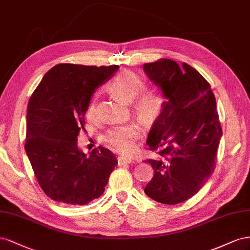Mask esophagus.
I'll use <instances>...</instances> for the list:
<instances>
[{
  "label": "esophagus",
  "mask_w": 250,
  "mask_h": 250,
  "mask_svg": "<svg viewBox=\"0 0 250 250\" xmlns=\"http://www.w3.org/2000/svg\"><path fill=\"white\" fill-rule=\"evenodd\" d=\"M131 162H133V159L129 158V157H124V156L118 157L119 165H125V163H131Z\"/></svg>",
  "instance_id": "esophagus-1"
}]
</instances>
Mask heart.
Wrapping results in <instances>:
<instances>
[{
  "label": "heart",
  "instance_id": "1",
  "mask_svg": "<svg viewBox=\"0 0 250 250\" xmlns=\"http://www.w3.org/2000/svg\"><path fill=\"white\" fill-rule=\"evenodd\" d=\"M108 90L120 101L132 103L137 116L144 121H152L160 115L165 105V98L160 90L156 87L145 88V82L132 71H123L118 73L108 84ZM85 116L91 121L97 117L96 101L93 99L87 106ZM140 136V129L135 124L114 126L105 133L104 140L105 145L114 151L130 154Z\"/></svg>",
  "mask_w": 250,
  "mask_h": 250
}]
</instances>
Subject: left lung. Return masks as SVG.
I'll use <instances>...</instances> for the list:
<instances>
[{"mask_svg":"<svg viewBox=\"0 0 250 250\" xmlns=\"http://www.w3.org/2000/svg\"><path fill=\"white\" fill-rule=\"evenodd\" d=\"M144 69L167 98L146 140L158 156L146 160L154 176L145 192L162 204H178L197 194L215 170L222 136L216 98L208 82L188 63L161 59Z\"/></svg>","mask_w":250,"mask_h":250,"instance_id":"left-lung-1","label":"left lung"}]
</instances>
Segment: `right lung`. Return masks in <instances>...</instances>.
<instances>
[{
    "label": "right lung",
    "mask_w": 250,
    "mask_h": 250,
    "mask_svg": "<svg viewBox=\"0 0 250 250\" xmlns=\"http://www.w3.org/2000/svg\"><path fill=\"white\" fill-rule=\"evenodd\" d=\"M118 68L59 63L30 97L25 149L41 188L56 202L85 205L99 198L117 165L104 146L83 153L77 136L92 94Z\"/></svg>",
    "instance_id": "obj_1"
}]
</instances>
